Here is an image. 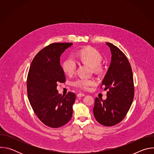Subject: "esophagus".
I'll use <instances>...</instances> for the list:
<instances>
[{"instance_id": "esophagus-1", "label": "esophagus", "mask_w": 154, "mask_h": 154, "mask_svg": "<svg viewBox=\"0 0 154 154\" xmlns=\"http://www.w3.org/2000/svg\"><path fill=\"white\" fill-rule=\"evenodd\" d=\"M77 96L78 97H83V96H85V94H83V93H79V94H77Z\"/></svg>"}]
</instances>
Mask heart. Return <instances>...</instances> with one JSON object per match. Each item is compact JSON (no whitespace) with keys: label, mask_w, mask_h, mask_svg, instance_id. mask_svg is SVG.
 Here are the masks:
<instances>
[{"label":"heart","mask_w":154,"mask_h":154,"mask_svg":"<svg viewBox=\"0 0 154 154\" xmlns=\"http://www.w3.org/2000/svg\"><path fill=\"white\" fill-rule=\"evenodd\" d=\"M77 57L82 63L92 67L95 73L100 74L103 72V68L100 64L102 61V56L96 49L91 47L84 48L79 52ZM77 68V62L72 56L67 57L63 62L62 69L66 75H73L75 72ZM72 84L77 88L87 90L90 86L95 85L96 82L93 79L79 78L74 81Z\"/></svg>","instance_id":"1"}]
</instances>
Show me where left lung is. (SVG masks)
Segmentation results:
<instances>
[{
    "label": "left lung",
    "mask_w": 154,
    "mask_h": 154,
    "mask_svg": "<svg viewBox=\"0 0 154 154\" xmlns=\"http://www.w3.org/2000/svg\"><path fill=\"white\" fill-rule=\"evenodd\" d=\"M112 53V61L102 83L108 90L106 99L96 97L93 113L97 121L113 126L126 116L134 97L132 70L125 54L116 46L106 42Z\"/></svg>",
    "instance_id": "left-lung-1"
}]
</instances>
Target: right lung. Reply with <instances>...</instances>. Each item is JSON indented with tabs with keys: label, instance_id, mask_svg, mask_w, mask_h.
<instances>
[{
	"label": "right lung",
	"instance_id": "1",
	"mask_svg": "<svg viewBox=\"0 0 154 154\" xmlns=\"http://www.w3.org/2000/svg\"><path fill=\"white\" fill-rule=\"evenodd\" d=\"M72 45V42H58L45 47L34 57L28 73L27 88L30 103L39 120L49 127H60L72 116L75 94L69 92L62 96L57 90L58 83L66 81L60 56Z\"/></svg>",
	"mask_w": 154,
	"mask_h": 154
}]
</instances>
